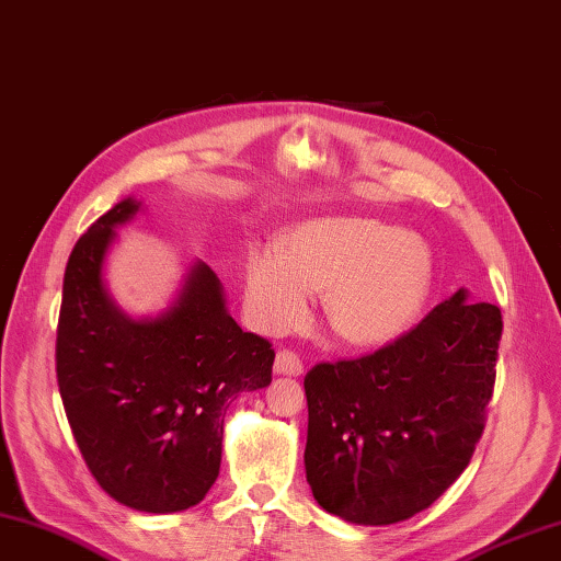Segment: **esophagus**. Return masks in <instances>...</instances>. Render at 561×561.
<instances>
[{"instance_id": "34e87169", "label": "esophagus", "mask_w": 561, "mask_h": 561, "mask_svg": "<svg viewBox=\"0 0 561 561\" xmlns=\"http://www.w3.org/2000/svg\"><path fill=\"white\" fill-rule=\"evenodd\" d=\"M273 368H276L278 375H302L305 363H302L300 356H297L295 351L283 348V351H278L276 365H273Z\"/></svg>"}]
</instances>
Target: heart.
<instances>
[{
    "mask_svg": "<svg viewBox=\"0 0 561 561\" xmlns=\"http://www.w3.org/2000/svg\"><path fill=\"white\" fill-rule=\"evenodd\" d=\"M431 278V251L416 234L365 217H322L283 234L278 254L251 251L247 307L259 329L278 334L305 322L310 290H324L336 336L382 346L414 322Z\"/></svg>",
    "mask_w": 561,
    "mask_h": 561,
    "instance_id": "1",
    "label": "heart"
}]
</instances>
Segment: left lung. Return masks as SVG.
<instances>
[{"instance_id": "left-lung-1", "label": "left lung", "mask_w": 561, "mask_h": 561, "mask_svg": "<svg viewBox=\"0 0 561 561\" xmlns=\"http://www.w3.org/2000/svg\"><path fill=\"white\" fill-rule=\"evenodd\" d=\"M504 319L467 290L360 358L305 375V470L317 504L358 525L428 508L470 465L496 382Z\"/></svg>"}]
</instances>
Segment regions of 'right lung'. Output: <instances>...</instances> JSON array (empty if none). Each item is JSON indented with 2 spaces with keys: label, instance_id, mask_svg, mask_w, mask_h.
Wrapping results in <instances>:
<instances>
[{
  "label": "right lung",
  "instance_id": "right-lung-1",
  "mask_svg": "<svg viewBox=\"0 0 561 561\" xmlns=\"http://www.w3.org/2000/svg\"><path fill=\"white\" fill-rule=\"evenodd\" d=\"M133 198L79 237L65 268L57 387L91 477L123 506L174 513L201 504L222 457L225 411L271 382V341L242 331L220 278L196 264L169 312L125 317L101 280L113 227Z\"/></svg>",
  "mask_w": 561,
  "mask_h": 561
}]
</instances>
